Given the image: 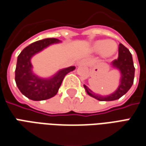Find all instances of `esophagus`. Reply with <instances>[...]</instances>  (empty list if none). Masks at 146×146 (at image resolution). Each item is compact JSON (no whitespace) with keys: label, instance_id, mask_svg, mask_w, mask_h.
Here are the masks:
<instances>
[{"label":"esophagus","instance_id":"esophagus-1","mask_svg":"<svg viewBox=\"0 0 146 146\" xmlns=\"http://www.w3.org/2000/svg\"><path fill=\"white\" fill-rule=\"evenodd\" d=\"M88 63V61H87V60H81L80 62L79 63V64L78 65H83V64H87Z\"/></svg>","mask_w":146,"mask_h":146}]
</instances>
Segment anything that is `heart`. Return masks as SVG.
Wrapping results in <instances>:
<instances>
[{
  "label": "heart",
  "mask_w": 146,
  "mask_h": 146,
  "mask_svg": "<svg viewBox=\"0 0 146 146\" xmlns=\"http://www.w3.org/2000/svg\"><path fill=\"white\" fill-rule=\"evenodd\" d=\"M93 48L95 52H102L103 56L108 57L115 53L117 45L111 40H98L94 43Z\"/></svg>",
  "instance_id": "obj_1"
}]
</instances>
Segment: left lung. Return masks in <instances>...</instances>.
<instances>
[{"mask_svg": "<svg viewBox=\"0 0 146 146\" xmlns=\"http://www.w3.org/2000/svg\"><path fill=\"white\" fill-rule=\"evenodd\" d=\"M113 67H117L120 71L121 75V83L118 88L113 94H110L108 96H99L95 94L85 85H83L86 93L90 96L98 99L99 101H113L120 98L121 96L128 91L132 86L134 79V71L135 68L133 66V58L131 53L129 49L125 48L123 44H119L118 45V57L117 60L113 61Z\"/></svg>", "mask_w": 146, "mask_h": 146, "instance_id": "1", "label": "left lung"}]
</instances>
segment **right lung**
Returning a JSON list of instances; mask_svg holds the SVG:
<instances>
[{"mask_svg": "<svg viewBox=\"0 0 146 146\" xmlns=\"http://www.w3.org/2000/svg\"><path fill=\"white\" fill-rule=\"evenodd\" d=\"M59 42L60 40L56 38H48L34 42L26 47L18 56L15 71V81L21 93L29 99L41 101L55 96L65 75L75 70V67L64 68L48 79H40L33 73V66L30 61L32 56L50 44Z\"/></svg>", "mask_w": 146, "mask_h": 146, "instance_id": "right-lung-1", "label": "right lung"}]
</instances>
